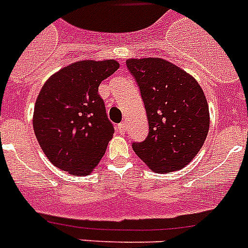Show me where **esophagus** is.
Returning a JSON list of instances; mask_svg holds the SVG:
<instances>
[{
    "label": "esophagus",
    "mask_w": 248,
    "mask_h": 248,
    "mask_svg": "<svg viewBox=\"0 0 248 248\" xmlns=\"http://www.w3.org/2000/svg\"><path fill=\"white\" fill-rule=\"evenodd\" d=\"M117 130L119 131L120 134H124V133H125V131H126V125H125V124H124V123H122V124H118Z\"/></svg>",
    "instance_id": "1"
}]
</instances>
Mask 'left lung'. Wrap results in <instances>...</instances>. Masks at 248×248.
Here are the masks:
<instances>
[{"label":"left lung","instance_id":"left-lung-1","mask_svg":"<svg viewBox=\"0 0 248 248\" xmlns=\"http://www.w3.org/2000/svg\"><path fill=\"white\" fill-rule=\"evenodd\" d=\"M137 79L149 123L148 138L133 143L151 171H177L202 148L210 128L209 104L191 74L165 59L126 61Z\"/></svg>","mask_w":248,"mask_h":248}]
</instances>
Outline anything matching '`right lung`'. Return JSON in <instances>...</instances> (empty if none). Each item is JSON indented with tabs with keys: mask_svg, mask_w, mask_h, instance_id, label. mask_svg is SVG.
<instances>
[{
	"mask_svg": "<svg viewBox=\"0 0 248 248\" xmlns=\"http://www.w3.org/2000/svg\"><path fill=\"white\" fill-rule=\"evenodd\" d=\"M118 68L114 59L78 61L52 74L39 92L34 134L50 163L68 174H91L113 138L98 88Z\"/></svg>",
	"mask_w": 248,
	"mask_h": 248,
	"instance_id": "right-lung-1",
	"label": "right lung"
}]
</instances>
